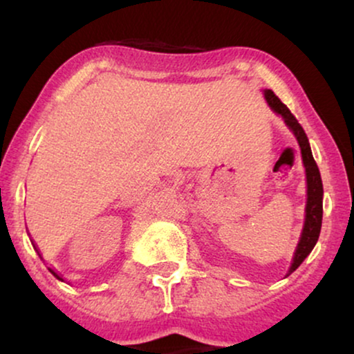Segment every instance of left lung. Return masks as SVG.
Returning <instances> with one entry per match:
<instances>
[{
	"mask_svg": "<svg viewBox=\"0 0 354 354\" xmlns=\"http://www.w3.org/2000/svg\"><path fill=\"white\" fill-rule=\"evenodd\" d=\"M265 98L270 104L271 109L274 113H278L283 118L284 123L288 128L293 131V135L298 140L299 149H301V158L304 165V171H306V209H304V226L301 231V238H299L298 246H296L293 263H291L290 270H288L286 276H290L293 271L304 261L308 254L311 253V250L315 248L316 241L319 238L321 231V221H323V183H321V174L316 165L315 158H313L310 141H308L306 133L301 128V124L298 123V120L291 115L290 109L286 108V104L281 103V100L274 95L271 89H265Z\"/></svg>",
	"mask_w": 354,
	"mask_h": 354,
	"instance_id": "1",
	"label": "left lung"
}]
</instances>
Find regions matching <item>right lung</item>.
I'll return each mask as SVG.
<instances>
[{"instance_id": "1", "label": "right lung", "mask_w": 354, "mask_h": 354, "mask_svg": "<svg viewBox=\"0 0 354 354\" xmlns=\"http://www.w3.org/2000/svg\"><path fill=\"white\" fill-rule=\"evenodd\" d=\"M35 248H36V246H35ZM36 251H38V250H36ZM48 270H50V271H51V274H53V276H55V278H58V279H61V281H64V279H63V278H61V276H59L58 273H56V271H55V270H51V268H48Z\"/></svg>"}]
</instances>
